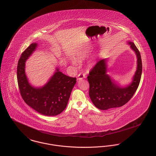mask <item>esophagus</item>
Here are the masks:
<instances>
[{"instance_id": "34e87169", "label": "esophagus", "mask_w": 156, "mask_h": 156, "mask_svg": "<svg viewBox=\"0 0 156 156\" xmlns=\"http://www.w3.org/2000/svg\"><path fill=\"white\" fill-rule=\"evenodd\" d=\"M85 75L83 73H80L77 76V80H82L83 79L85 78Z\"/></svg>"}]
</instances>
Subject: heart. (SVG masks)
<instances>
[{
    "instance_id": "obj_1",
    "label": "heart",
    "mask_w": 156,
    "mask_h": 156,
    "mask_svg": "<svg viewBox=\"0 0 156 156\" xmlns=\"http://www.w3.org/2000/svg\"><path fill=\"white\" fill-rule=\"evenodd\" d=\"M91 52V48L90 47H83L78 50L74 56V60L75 61H81L86 58ZM74 63V62H73Z\"/></svg>"
}]
</instances>
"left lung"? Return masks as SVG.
<instances>
[{
    "label": "left lung",
    "instance_id": "1",
    "mask_svg": "<svg viewBox=\"0 0 156 156\" xmlns=\"http://www.w3.org/2000/svg\"><path fill=\"white\" fill-rule=\"evenodd\" d=\"M137 56V69L130 83L121 86L107 74V58L100 60L87 77L90 84L89 96L93 105L100 110L119 107L133 97L139 85L142 73V62L139 50L133 42H127Z\"/></svg>",
    "mask_w": 156,
    "mask_h": 156
}]
</instances>
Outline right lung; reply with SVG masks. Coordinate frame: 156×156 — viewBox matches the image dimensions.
Masks as SVG:
<instances>
[{
	"mask_svg": "<svg viewBox=\"0 0 156 156\" xmlns=\"http://www.w3.org/2000/svg\"><path fill=\"white\" fill-rule=\"evenodd\" d=\"M37 46V43H32L20 58L17 69L18 86L22 98L28 106L41 115L55 116L66 108L76 78L66 76L56 67L44 86L34 87L30 84L25 73L26 62Z\"/></svg>",
	"mask_w": 156,
	"mask_h": 156,
	"instance_id": "right-lung-1",
	"label": "right lung"
}]
</instances>
